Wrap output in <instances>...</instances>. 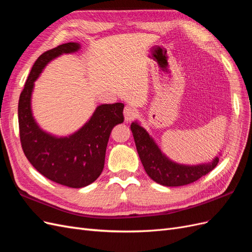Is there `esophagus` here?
Masks as SVG:
<instances>
[{"label":"esophagus","mask_w":252,"mask_h":252,"mask_svg":"<svg viewBox=\"0 0 252 252\" xmlns=\"http://www.w3.org/2000/svg\"><path fill=\"white\" fill-rule=\"evenodd\" d=\"M136 114H138V111H136L135 108L131 107V106H126L124 108V118L126 123L132 121L136 117Z\"/></svg>","instance_id":"34e87169"}]
</instances>
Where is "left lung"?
Instances as JSON below:
<instances>
[{"mask_svg": "<svg viewBox=\"0 0 252 252\" xmlns=\"http://www.w3.org/2000/svg\"><path fill=\"white\" fill-rule=\"evenodd\" d=\"M134 143L144 169L149 177L158 184L177 187L191 184L209 173L219 163V158L208 164L186 166L174 163L166 158L148 132L136 122L130 125Z\"/></svg>", "mask_w": 252, "mask_h": 252, "instance_id": "left-lung-1", "label": "left lung"}]
</instances>
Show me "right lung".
I'll return each instance as SVG.
<instances>
[{"label": "right lung", "instance_id": "add662e5", "mask_svg": "<svg viewBox=\"0 0 252 252\" xmlns=\"http://www.w3.org/2000/svg\"><path fill=\"white\" fill-rule=\"evenodd\" d=\"M79 48L78 43H66L42 53L28 75L18 106L20 141L27 159L45 178L72 188L85 187L100 177L112 128L124 121V104L116 103L98 106L87 123L68 138H56L36 125L30 108L33 82L52 59Z\"/></svg>", "mask_w": 252, "mask_h": 252}]
</instances>
